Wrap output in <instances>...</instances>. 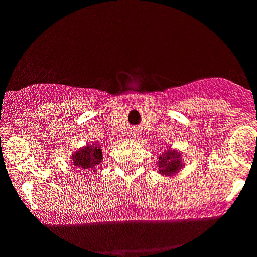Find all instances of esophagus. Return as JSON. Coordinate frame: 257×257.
I'll use <instances>...</instances> for the list:
<instances>
[{
	"mask_svg": "<svg viewBox=\"0 0 257 257\" xmlns=\"http://www.w3.org/2000/svg\"><path fill=\"white\" fill-rule=\"evenodd\" d=\"M133 135H137V134H133Z\"/></svg>",
	"mask_w": 257,
	"mask_h": 257,
	"instance_id": "obj_1",
	"label": "esophagus"
}]
</instances>
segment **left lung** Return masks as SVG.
Here are the masks:
<instances>
[{"instance_id": "left-lung-1", "label": "left lung", "mask_w": 257, "mask_h": 257, "mask_svg": "<svg viewBox=\"0 0 257 257\" xmlns=\"http://www.w3.org/2000/svg\"><path fill=\"white\" fill-rule=\"evenodd\" d=\"M158 173L162 175L170 176L173 174H176L181 169V156L175 150H169L159 156L158 161Z\"/></svg>"}]
</instances>
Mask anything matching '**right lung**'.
Returning <instances> with one entry per match:
<instances>
[{"mask_svg":"<svg viewBox=\"0 0 257 257\" xmlns=\"http://www.w3.org/2000/svg\"><path fill=\"white\" fill-rule=\"evenodd\" d=\"M102 150L99 144L87 145L72 155V163L78 170L88 174V172H95L102 162Z\"/></svg>","mask_w":257,"mask_h":257,"instance_id":"obj_1","label":"right lung"}]
</instances>
